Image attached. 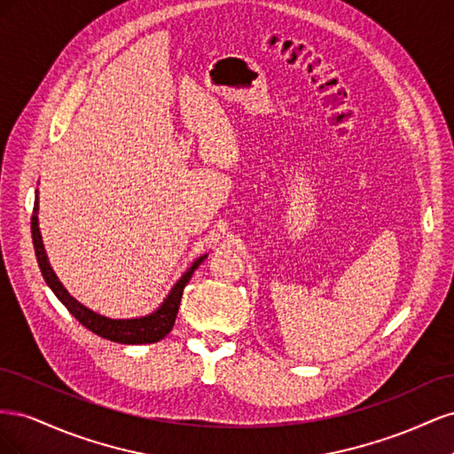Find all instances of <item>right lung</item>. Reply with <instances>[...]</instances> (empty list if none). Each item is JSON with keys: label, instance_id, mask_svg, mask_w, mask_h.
<instances>
[{"label": "right lung", "instance_id": "obj_1", "mask_svg": "<svg viewBox=\"0 0 454 454\" xmlns=\"http://www.w3.org/2000/svg\"><path fill=\"white\" fill-rule=\"evenodd\" d=\"M32 240H34V250H35L41 274H43V278L52 290V294L60 299V303L70 310L72 316H75V320H79V324H83L87 329H90L92 333L100 335L107 340L122 342V345H147V342L160 340L162 337H167L172 332L185 286L191 280V277H193L195 269L206 259V255H202L195 261L193 265H191V269L176 282L168 297L164 299V303L153 314L144 316V318H132V320H109L106 316L96 314L87 307L77 303V301L64 290V286L59 282L57 274L52 272L45 255L43 242H41L39 227H37V197L34 202V214H32Z\"/></svg>", "mask_w": 454, "mask_h": 454}]
</instances>
